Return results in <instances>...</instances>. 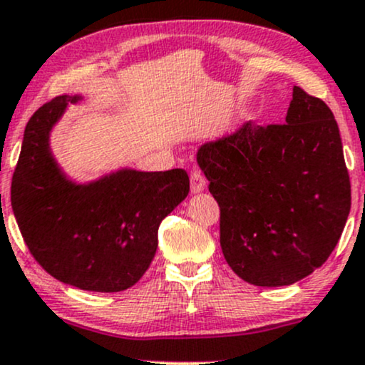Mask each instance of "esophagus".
<instances>
[{
	"instance_id": "1",
	"label": "esophagus",
	"mask_w": 365,
	"mask_h": 365,
	"mask_svg": "<svg viewBox=\"0 0 365 365\" xmlns=\"http://www.w3.org/2000/svg\"><path fill=\"white\" fill-rule=\"evenodd\" d=\"M205 187H207V181H205L203 174H201L200 170H192L191 173V192L198 195V192L205 191Z\"/></svg>"
}]
</instances>
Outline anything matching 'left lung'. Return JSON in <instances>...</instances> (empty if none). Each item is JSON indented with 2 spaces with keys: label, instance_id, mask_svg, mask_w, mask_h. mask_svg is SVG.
<instances>
[{
  "label": "left lung",
  "instance_id": "obj_1",
  "mask_svg": "<svg viewBox=\"0 0 365 365\" xmlns=\"http://www.w3.org/2000/svg\"><path fill=\"white\" fill-rule=\"evenodd\" d=\"M220 207L232 272L258 287L292 285L335 250L350 212L340 130L329 107L294 87L284 124L251 126L196 152Z\"/></svg>",
  "mask_w": 365,
  "mask_h": 365
}]
</instances>
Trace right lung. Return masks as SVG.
I'll return each mask as SVG.
<instances>
[{"mask_svg":"<svg viewBox=\"0 0 365 365\" xmlns=\"http://www.w3.org/2000/svg\"><path fill=\"white\" fill-rule=\"evenodd\" d=\"M81 93L61 96L25 126L11 181V208L37 263L56 280L88 292H121L147 272L158 225L190 192L186 170L131 167L76 181L56 160L51 135Z\"/></svg>","mask_w":365,"mask_h":365,"instance_id":"right-lung-1","label":"right lung"}]
</instances>
